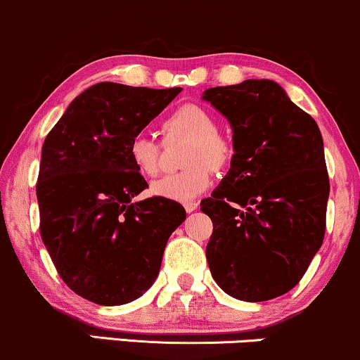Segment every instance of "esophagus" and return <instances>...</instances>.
<instances>
[{
	"label": "esophagus",
	"instance_id": "34e87169",
	"mask_svg": "<svg viewBox=\"0 0 360 360\" xmlns=\"http://www.w3.org/2000/svg\"><path fill=\"white\" fill-rule=\"evenodd\" d=\"M198 201H188V202H184V210H186V213H193L194 210H198Z\"/></svg>",
	"mask_w": 360,
	"mask_h": 360
}]
</instances>
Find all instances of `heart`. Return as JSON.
I'll return each instance as SVG.
<instances>
[{
	"label": "heart",
	"instance_id": "b5f03b06",
	"mask_svg": "<svg viewBox=\"0 0 360 360\" xmlns=\"http://www.w3.org/2000/svg\"><path fill=\"white\" fill-rule=\"evenodd\" d=\"M166 142L188 141L181 164L183 171L167 174L153 183L154 196L188 202L211 186V169H223L231 161L233 147L218 132L214 117L194 103L177 107L162 122ZM129 161L142 176L153 177L161 167V144L149 134H134L127 146Z\"/></svg>",
	"mask_w": 360,
	"mask_h": 360
}]
</instances>
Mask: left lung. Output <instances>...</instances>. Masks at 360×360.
I'll use <instances>...</instances> for the list:
<instances>
[{"instance_id":"8db88e82","label":"left lung","mask_w":360,"mask_h":360,"mask_svg":"<svg viewBox=\"0 0 360 360\" xmlns=\"http://www.w3.org/2000/svg\"><path fill=\"white\" fill-rule=\"evenodd\" d=\"M233 129L231 167L201 201L213 221L211 275L228 295L265 302L292 290L326 235L330 184L317 122L274 80L202 94Z\"/></svg>"}]
</instances>
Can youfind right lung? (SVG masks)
I'll use <instances>...</instances> for the list:
<instances>
[{
	"label": "right lung",
	"mask_w": 360,
	"mask_h": 360,
	"mask_svg": "<svg viewBox=\"0 0 360 360\" xmlns=\"http://www.w3.org/2000/svg\"><path fill=\"white\" fill-rule=\"evenodd\" d=\"M101 82L65 110L41 147L40 233L62 280L98 305L136 300L158 278L176 201L134 196L147 188L127 146L181 92Z\"/></svg>",
	"instance_id": "add662e5"
}]
</instances>
